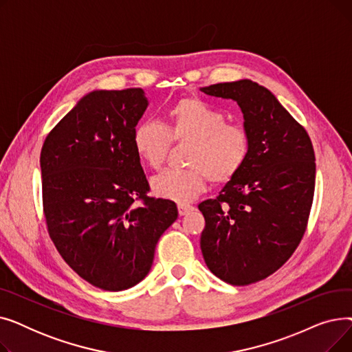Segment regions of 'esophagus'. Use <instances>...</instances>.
Here are the masks:
<instances>
[{
  "label": "esophagus",
  "instance_id": "obj_1",
  "mask_svg": "<svg viewBox=\"0 0 352 352\" xmlns=\"http://www.w3.org/2000/svg\"><path fill=\"white\" fill-rule=\"evenodd\" d=\"M192 210H194V207L190 206V204H179V206H178V212H179V215H187V214L191 212Z\"/></svg>",
  "mask_w": 352,
  "mask_h": 352
}]
</instances>
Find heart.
<instances>
[{
	"label": "heart",
	"instance_id": "obj_1",
	"mask_svg": "<svg viewBox=\"0 0 352 352\" xmlns=\"http://www.w3.org/2000/svg\"><path fill=\"white\" fill-rule=\"evenodd\" d=\"M160 122L141 121L133 134L134 150L151 170H160L173 142H190L186 151L187 168L166 170L151 181L155 195L188 202L204 191L207 181L226 184L244 166L250 154V134L227 122L223 111L197 97L175 101Z\"/></svg>",
	"mask_w": 352,
	"mask_h": 352
}]
</instances>
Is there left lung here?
<instances>
[{"label":"left lung","mask_w":352,"mask_h":352,"mask_svg":"<svg viewBox=\"0 0 352 352\" xmlns=\"http://www.w3.org/2000/svg\"><path fill=\"white\" fill-rule=\"evenodd\" d=\"M201 91L234 100L251 141L241 171L215 199L198 206L206 218L201 251L219 280L248 285L281 268L301 243L316 188V154L305 128L265 87L239 80Z\"/></svg>","instance_id":"8db88e82"}]
</instances>
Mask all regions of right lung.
<instances>
[{
  "label": "right lung",
  "instance_id": "add662e5",
  "mask_svg": "<svg viewBox=\"0 0 352 352\" xmlns=\"http://www.w3.org/2000/svg\"><path fill=\"white\" fill-rule=\"evenodd\" d=\"M146 107L141 88L92 91L51 129L41 150L48 234L64 261L105 291L145 278L160 236L178 217L174 201L146 195L133 144Z\"/></svg>",
  "mask_w": 352,
  "mask_h": 352
}]
</instances>
